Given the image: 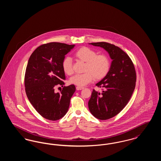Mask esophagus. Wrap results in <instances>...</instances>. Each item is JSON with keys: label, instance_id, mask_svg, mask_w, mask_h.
<instances>
[{"label": "esophagus", "instance_id": "34e87169", "mask_svg": "<svg viewBox=\"0 0 161 161\" xmlns=\"http://www.w3.org/2000/svg\"><path fill=\"white\" fill-rule=\"evenodd\" d=\"M84 87H80V86H77L76 87V89L77 91H80V90H81V89H83Z\"/></svg>", "mask_w": 161, "mask_h": 161}]
</instances>
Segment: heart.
Listing matches in <instances>:
<instances>
[{
  "instance_id": "b5f03b06",
  "label": "heart",
  "mask_w": 161,
  "mask_h": 161,
  "mask_svg": "<svg viewBox=\"0 0 161 161\" xmlns=\"http://www.w3.org/2000/svg\"><path fill=\"white\" fill-rule=\"evenodd\" d=\"M77 59L86 62L84 74H76L70 78L71 84L78 86H84L95 78L100 80L107 75L110 63L107 56L103 54L97 55L95 51L87 47H82L78 49L74 54ZM62 68L67 75L73 72L72 61L70 57H66L62 61Z\"/></svg>"
}]
</instances>
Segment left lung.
Returning a JSON list of instances; mask_svg holds the SVG:
<instances>
[{
    "label": "left lung",
    "mask_w": 161,
    "mask_h": 161,
    "mask_svg": "<svg viewBox=\"0 0 161 161\" xmlns=\"http://www.w3.org/2000/svg\"><path fill=\"white\" fill-rule=\"evenodd\" d=\"M89 44L103 48L112 60L107 75L96 84L103 88L102 93L93 89L88 102L93 116L106 120L118 114L127 104L135 87L136 72L129 55L119 47L106 42Z\"/></svg>",
    "instance_id": "1"
}]
</instances>
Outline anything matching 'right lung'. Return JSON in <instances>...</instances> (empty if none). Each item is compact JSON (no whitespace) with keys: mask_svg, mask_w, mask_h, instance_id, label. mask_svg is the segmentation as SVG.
Segmentation results:
<instances>
[{"mask_svg":"<svg viewBox=\"0 0 161 161\" xmlns=\"http://www.w3.org/2000/svg\"><path fill=\"white\" fill-rule=\"evenodd\" d=\"M74 47L57 42L47 43L38 47L29 58L25 77L26 93L32 106L47 119L57 121L66 115L75 92L74 84L64 86L60 93L54 92L56 86L64 84L62 61Z\"/></svg>","mask_w":161,"mask_h":161,"instance_id":"right-lung-1","label":"right lung"}]
</instances>
